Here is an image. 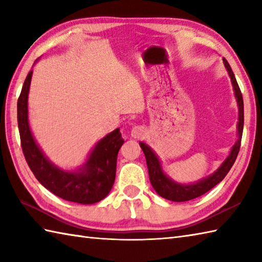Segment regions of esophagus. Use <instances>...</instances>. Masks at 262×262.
Returning <instances> with one entry per match:
<instances>
[{
  "label": "esophagus",
  "mask_w": 262,
  "mask_h": 262,
  "mask_svg": "<svg viewBox=\"0 0 262 262\" xmlns=\"http://www.w3.org/2000/svg\"><path fill=\"white\" fill-rule=\"evenodd\" d=\"M144 133H145L144 127L135 126V127H133V129L130 132V135H132V137H134V138H140V137L143 136Z\"/></svg>",
  "instance_id": "1"
}]
</instances>
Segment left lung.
Segmentation results:
<instances>
[{
  "label": "left lung",
  "mask_w": 262,
  "mask_h": 262,
  "mask_svg": "<svg viewBox=\"0 0 262 262\" xmlns=\"http://www.w3.org/2000/svg\"><path fill=\"white\" fill-rule=\"evenodd\" d=\"M223 60H224L225 67H226V70L228 71L230 80H232L234 94H235V97H236V102L238 106V122H237L238 138L236 143L233 145L229 156L226 158V160L222 163V166H220L217 170L212 173V175L203 178L196 183L179 184V183L173 182L172 179L169 178L166 173L163 172L160 160H159V158L157 157L156 153L152 151V148L148 145H146L145 143L143 142L140 143V146L142 147V150L145 155L148 176H150V182L152 184L153 188H155V191L159 194V195L167 200H170V201L185 202V201H189V200H193L203 195L204 193H207L212 187L216 186L218 183L223 181L225 176H226L228 171L230 170V168L233 167L234 162L237 158L239 147H241V140H242V134H243V125H244L243 97L232 68H230V66L227 62L226 59L224 58Z\"/></svg>",
  "instance_id": "1"
}]
</instances>
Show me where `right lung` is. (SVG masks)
Returning <instances> with one entry per match:
<instances>
[{
    "label": "right lung",
    "instance_id": "right-lung-1",
    "mask_svg": "<svg viewBox=\"0 0 262 262\" xmlns=\"http://www.w3.org/2000/svg\"><path fill=\"white\" fill-rule=\"evenodd\" d=\"M33 70L25 79L18 99V127L26 161L42 185L66 201L93 204L103 200L114 186L117 157L124 138L119 128L97 142L87 161L78 170L58 168L45 157L36 143L28 122V93Z\"/></svg>",
    "mask_w": 262,
    "mask_h": 262
}]
</instances>
